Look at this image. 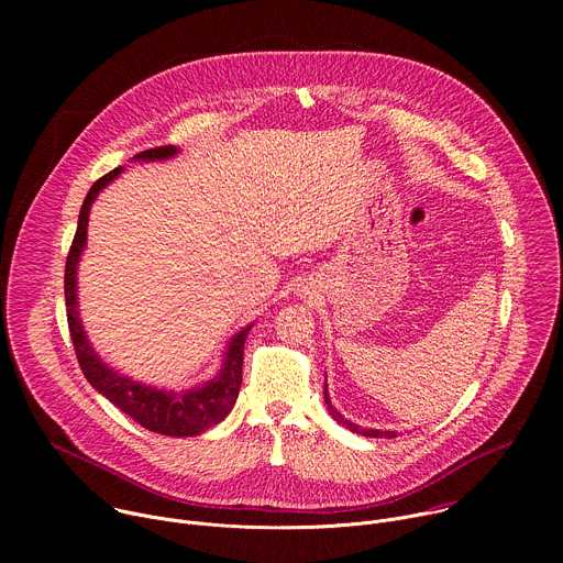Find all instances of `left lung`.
Instances as JSON below:
<instances>
[{
    "instance_id": "obj_1",
    "label": "left lung",
    "mask_w": 563,
    "mask_h": 563,
    "mask_svg": "<svg viewBox=\"0 0 563 563\" xmlns=\"http://www.w3.org/2000/svg\"><path fill=\"white\" fill-rule=\"evenodd\" d=\"M323 396H325V404H328V408H330V415L336 419V423H341V426H345L347 430H352V432H356V434H361V437H369V439H376V437H385V439H391V437H396V432H389V430H372V428H361V426H356V423H352V421H347L334 406H332V400H330V391H328V383H325V389H323Z\"/></svg>"
}]
</instances>
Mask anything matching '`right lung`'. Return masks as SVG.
Masks as SVG:
<instances>
[{
  "instance_id": "obj_1",
  "label": "right lung",
  "mask_w": 563,
  "mask_h": 563,
  "mask_svg": "<svg viewBox=\"0 0 563 563\" xmlns=\"http://www.w3.org/2000/svg\"><path fill=\"white\" fill-rule=\"evenodd\" d=\"M178 153L180 148L169 144V146L142 151L131 159H135V163H163V159H172ZM122 172H124L122 167L113 169L111 174L100 178L87 194L85 205L79 209L77 231L66 258L64 298H66V318H68V330L75 345L77 363L82 367L87 380L102 396H107L115 408H120L142 428L165 437H176V439L196 437L218 426L231 412L240 391V383H243V352H245L247 334L254 328V323L245 325L227 341L220 369L216 372L213 378L187 389H163L146 383H137L131 376L120 374L118 369H113L102 361V356L96 352V347L91 345L85 332L82 318H79L77 265L87 250V229H89L91 207L100 196V191L109 187Z\"/></svg>"
}]
</instances>
